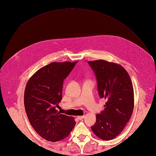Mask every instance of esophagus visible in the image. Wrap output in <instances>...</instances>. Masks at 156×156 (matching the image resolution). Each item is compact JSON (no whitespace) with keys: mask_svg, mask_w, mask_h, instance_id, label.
<instances>
[{"mask_svg":"<svg viewBox=\"0 0 156 156\" xmlns=\"http://www.w3.org/2000/svg\"><path fill=\"white\" fill-rule=\"evenodd\" d=\"M85 117L84 115H82V116H78V119H80V120H81V119H84Z\"/></svg>","mask_w":156,"mask_h":156,"instance_id":"esophagus-1","label":"esophagus"}]
</instances>
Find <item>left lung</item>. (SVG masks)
<instances>
[{
	"instance_id": "8db88e82",
	"label": "left lung",
	"mask_w": 156,
	"mask_h": 156,
	"mask_svg": "<svg viewBox=\"0 0 156 156\" xmlns=\"http://www.w3.org/2000/svg\"><path fill=\"white\" fill-rule=\"evenodd\" d=\"M97 78L99 97L105 98V109L96 115L92 131L102 140H111L121 133L134 108V92L127 72L121 65L102 59L89 61Z\"/></svg>"
}]
</instances>
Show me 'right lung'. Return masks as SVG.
I'll return each instance as SVG.
<instances>
[{"mask_svg": "<svg viewBox=\"0 0 156 156\" xmlns=\"http://www.w3.org/2000/svg\"><path fill=\"white\" fill-rule=\"evenodd\" d=\"M77 62L50 63L36 72L26 84L24 105L29 122L48 141L64 140L76 125L74 118L60 114L56 107L62 101L64 79Z\"/></svg>", "mask_w": 156, "mask_h": 156, "instance_id": "add662e5", "label": "right lung"}]
</instances>
